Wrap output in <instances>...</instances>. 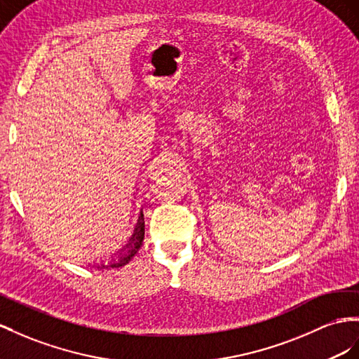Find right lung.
I'll list each match as a JSON object with an SVG mask.
<instances>
[{
  "label": "right lung",
  "instance_id": "add662e5",
  "mask_svg": "<svg viewBox=\"0 0 359 359\" xmlns=\"http://www.w3.org/2000/svg\"><path fill=\"white\" fill-rule=\"evenodd\" d=\"M144 241V214L141 210V215L140 219H137V223L135 226V231L133 235L130 236V240L128 243L123 247L121 250H118L115 255L110 256V261H94V262H88V265H92V267H97V269H107V267H112V269H118V267H123V265L128 264L132 259L133 256L137 253V250L141 249Z\"/></svg>",
  "mask_w": 359,
  "mask_h": 359
}]
</instances>
